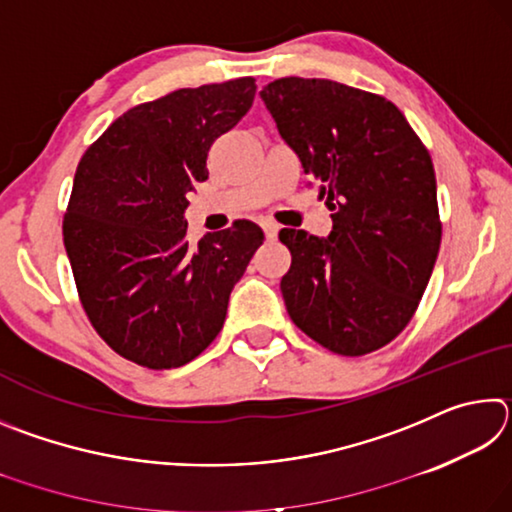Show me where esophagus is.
Masks as SVG:
<instances>
[{
  "label": "esophagus",
  "mask_w": 512,
  "mask_h": 512,
  "mask_svg": "<svg viewBox=\"0 0 512 512\" xmlns=\"http://www.w3.org/2000/svg\"><path fill=\"white\" fill-rule=\"evenodd\" d=\"M262 230H264V237H266L268 241L277 239V232H280V228H277L275 223H264V225H262Z\"/></svg>",
  "instance_id": "34e87169"
}]
</instances>
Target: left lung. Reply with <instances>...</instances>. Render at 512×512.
Instances as JSON below:
<instances>
[{
  "instance_id": "obj_1",
  "label": "left lung",
  "mask_w": 512,
  "mask_h": 512,
  "mask_svg": "<svg viewBox=\"0 0 512 512\" xmlns=\"http://www.w3.org/2000/svg\"><path fill=\"white\" fill-rule=\"evenodd\" d=\"M259 94L334 223L327 239L280 230L289 316L341 357L384 348L418 309L443 237L427 146L381 94L300 76Z\"/></svg>"
}]
</instances>
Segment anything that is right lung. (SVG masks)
Segmentation results:
<instances>
[{"label": "right lung", "instance_id": "1", "mask_svg": "<svg viewBox=\"0 0 512 512\" xmlns=\"http://www.w3.org/2000/svg\"><path fill=\"white\" fill-rule=\"evenodd\" d=\"M255 79L183 88L124 112L88 146L63 216L76 291L119 357L180 368L221 332L230 291L264 232L239 219L189 246V194L207 153L246 115Z\"/></svg>", "mask_w": 512, "mask_h": 512}]
</instances>
